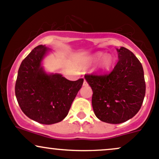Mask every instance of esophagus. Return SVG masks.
<instances>
[{"label": "esophagus", "mask_w": 159, "mask_h": 159, "mask_svg": "<svg viewBox=\"0 0 159 159\" xmlns=\"http://www.w3.org/2000/svg\"><path fill=\"white\" fill-rule=\"evenodd\" d=\"M83 85H84V86H86V85H88V83H87V81H85V80H84V81Z\"/></svg>", "instance_id": "34e87169"}]
</instances>
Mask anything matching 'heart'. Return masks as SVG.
<instances>
[{
  "instance_id": "obj_1",
  "label": "heart",
  "mask_w": 159,
  "mask_h": 159,
  "mask_svg": "<svg viewBox=\"0 0 159 159\" xmlns=\"http://www.w3.org/2000/svg\"><path fill=\"white\" fill-rule=\"evenodd\" d=\"M100 62L98 63V69L100 71H106L110 69V67L112 65V57L110 54H106L103 52H97L93 56L87 60L86 65L87 66H92L96 64L97 62Z\"/></svg>"
}]
</instances>
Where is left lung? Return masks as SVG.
<instances>
[{
  "label": "left lung",
  "instance_id": "8db88e82",
  "mask_svg": "<svg viewBox=\"0 0 159 159\" xmlns=\"http://www.w3.org/2000/svg\"><path fill=\"white\" fill-rule=\"evenodd\" d=\"M118 61L103 75H85L93 90L92 106L100 121L121 124L138 112L146 93L142 64L128 49L116 48Z\"/></svg>",
  "mask_w": 159,
  "mask_h": 159
}]
</instances>
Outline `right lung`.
<instances>
[{"mask_svg": "<svg viewBox=\"0 0 159 159\" xmlns=\"http://www.w3.org/2000/svg\"><path fill=\"white\" fill-rule=\"evenodd\" d=\"M51 51L39 45L22 60L16 81L17 102L26 116L43 125L58 123L67 116L84 79L69 81L58 72L45 71L43 62Z\"/></svg>", "mask_w": 159, "mask_h": 159, "instance_id": "right-lung-1", "label": "right lung"}]
</instances>
